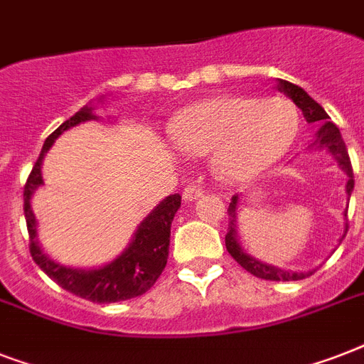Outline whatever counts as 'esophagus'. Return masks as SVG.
Listing matches in <instances>:
<instances>
[{
    "label": "esophagus",
    "instance_id": "obj_1",
    "mask_svg": "<svg viewBox=\"0 0 364 364\" xmlns=\"http://www.w3.org/2000/svg\"><path fill=\"white\" fill-rule=\"evenodd\" d=\"M202 196H204V188L198 187V185H194V183L187 185L185 191H183V200H185V202H194V200L202 198Z\"/></svg>",
    "mask_w": 364,
    "mask_h": 364
}]
</instances>
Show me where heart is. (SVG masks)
<instances>
[{
	"instance_id": "heart-1",
	"label": "heart",
	"mask_w": 364,
	"mask_h": 364,
	"mask_svg": "<svg viewBox=\"0 0 364 364\" xmlns=\"http://www.w3.org/2000/svg\"><path fill=\"white\" fill-rule=\"evenodd\" d=\"M299 113L279 96L255 100L215 94L183 107L170 124L171 141L187 154L210 153L211 170L227 183H245L287 154Z\"/></svg>"
}]
</instances>
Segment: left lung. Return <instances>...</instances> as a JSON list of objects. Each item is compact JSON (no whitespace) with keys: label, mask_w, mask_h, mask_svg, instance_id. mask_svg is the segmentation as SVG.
<instances>
[{"label":"left lung","mask_w":364,"mask_h":364,"mask_svg":"<svg viewBox=\"0 0 364 364\" xmlns=\"http://www.w3.org/2000/svg\"><path fill=\"white\" fill-rule=\"evenodd\" d=\"M277 90L283 92L287 98H291L294 102V105L302 109V115L308 122H316L319 126V130L316 134V139L310 145V149H325L328 153L333 154L336 162H338L340 170L346 171L348 176V183H346V194L351 196L353 193V170H351L350 154H348V149H346V143L340 136V130L336 128L334 122L328 121L327 111L323 109L321 105L317 104L316 100L308 96L304 88L296 87L293 82L289 81H277ZM238 194L232 196V202L228 205V230L227 236H225V243H227V251L234 257V260L238 262L240 266H243L245 270L251 272L253 276L260 277V279H270V282H296V279H304L306 276H311L316 270L308 272H289L283 270V268H277V266L266 264L262 260L255 259L249 253L243 251V247L238 242ZM344 217H348V210H346ZM348 232V219H346V230L344 236ZM342 236V238H344ZM342 242V240H340Z\"/></svg>","instance_id":"obj_1"}]
</instances>
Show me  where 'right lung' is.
<instances>
[{
    "mask_svg": "<svg viewBox=\"0 0 364 364\" xmlns=\"http://www.w3.org/2000/svg\"><path fill=\"white\" fill-rule=\"evenodd\" d=\"M96 119L98 117L94 115L92 105H85L45 139L41 154L26 181L24 217L26 225H28V234H30V253L36 260V264L65 291L85 300H90V302L109 304V302H121V300L141 296L160 277L166 262H168L171 221H173L177 210L181 208V196L170 194L160 204L154 205V210L139 223L128 247L107 264L85 270V268L64 266L50 259L39 245L37 219L31 210V196L43 185V159L48 153V149L53 147L54 139L62 136L65 130H70L81 122L96 121Z\"/></svg>",
    "mask_w": 364,
    "mask_h": 364,
    "instance_id": "add662e5",
    "label": "right lung"
}]
</instances>
